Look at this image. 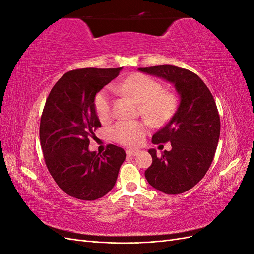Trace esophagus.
<instances>
[{"label":"esophagus","mask_w":254,"mask_h":254,"mask_svg":"<svg viewBox=\"0 0 254 254\" xmlns=\"http://www.w3.org/2000/svg\"><path fill=\"white\" fill-rule=\"evenodd\" d=\"M139 152H140L139 149H127V150H126L127 155H128V156H131V157L136 156Z\"/></svg>","instance_id":"esophagus-1"}]
</instances>
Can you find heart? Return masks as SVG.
<instances>
[{
  "label": "heart",
  "instance_id": "b5f03b06",
  "mask_svg": "<svg viewBox=\"0 0 254 254\" xmlns=\"http://www.w3.org/2000/svg\"><path fill=\"white\" fill-rule=\"evenodd\" d=\"M113 88L141 102L142 113L156 121L167 118L177 106V99L173 93L161 91V84L144 74L136 73L129 76L126 79L114 83ZM94 107L97 117L102 122H107L111 118L112 95L109 89L97 93ZM144 132L145 125L135 121H121L111 129L113 140L127 146L139 144Z\"/></svg>",
  "mask_w": 254,
  "mask_h": 254
}]
</instances>
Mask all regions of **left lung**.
<instances>
[{"label":"left lung","mask_w":254,"mask_h":254,"mask_svg":"<svg viewBox=\"0 0 254 254\" xmlns=\"http://www.w3.org/2000/svg\"><path fill=\"white\" fill-rule=\"evenodd\" d=\"M140 72L174 84L179 95L177 111L152 135V143L171 142L160 157L150 148L151 165L145 178L168 195L181 194L200 181L212 164L220 134V119L214 97L198 75L175 65L139 67Z\"/></svg>","instance_id":"obj_1"}]
</instances>
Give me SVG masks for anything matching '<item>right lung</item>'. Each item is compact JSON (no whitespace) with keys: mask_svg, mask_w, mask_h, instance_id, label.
I'll use <instances>...</instances> for the list:
<instances>
[{"mask_svg":"<svg viewBox=\"0 0 254 254\" xmlns=\"http://www.w3.org/2000/svg\"><path fill=\"white\" fill-rule=\"evenodd\" d=\"M123 67H86L65 73L45 102L40 142L49 172L64 193L80 200H96L113 189L125 150L108 145L101 153L89 150L90 136L101 122L95 95Z\"/></svg>","mask_w":254,"mask_h":254,"instance_id":"1","label":"right lung"}]
</instances>
